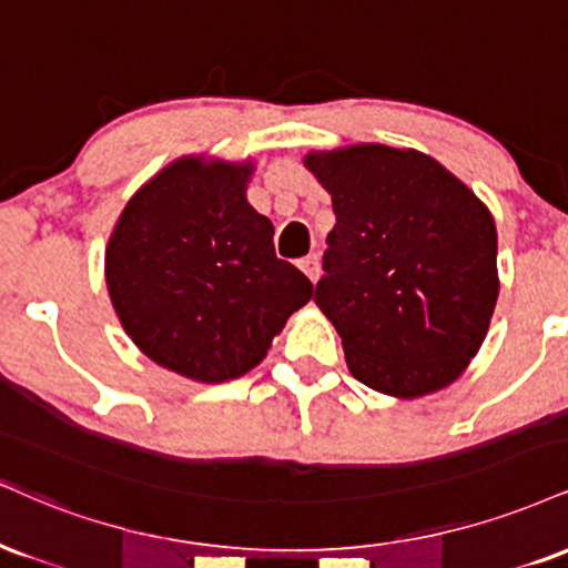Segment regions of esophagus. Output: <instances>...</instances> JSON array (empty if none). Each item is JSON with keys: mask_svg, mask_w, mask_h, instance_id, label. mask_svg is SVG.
<instances>
[{"mask_svg": "<svg viewBox=\"0 0 568 568\" xmlns=\"http://www.w3.org/2000/svg\"><path fill=\"white\" fill-rule=\"evenodd\" d=\"M298 266H302V272L312 280V283H317V277H320V258H317V254L304 256L302 262H298Z\"/></svg>", "mask_w": 568, "mask_h": 568, "instance_id": "obj_1", "label": "esophagus"}]
</instances>
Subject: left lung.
<instances>
[{"label":"left lung","instance_id":"left-lung-1","mask_svg":"<svg viewBox=\"0 0 568 568\" xmlns=\"http://www.w3.org/2000/svg\"><path fill=\"white\" fill-rule=\"evenodd\" d=\"M304 166L336 211L314 304L349 373L396 399L453 384L481 349L500 293L489 209L413 148L312 150Z\"/></svg>","mask_w":568,"mask_h":568}]
</instances>
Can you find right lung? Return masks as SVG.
Masks as SVG:
<instances>
[{
  "label": "right lung",
  "instance_id": "1",
  "mask_svg": "<svg viewBox=\"0 0 568 568\" xmlns=\"http://www.w3.org/2000/svg\"><path fill=\"white\" fill-rule=\"evenodd\" d=\"M254 169L251 159L182 155L129 197L105 245L108 296L126 336L197 384L254 371L314 296L245 197Z\"/></svg>",
  "mask_w": 568,
  "mask_h": 568
}]
</instances>
